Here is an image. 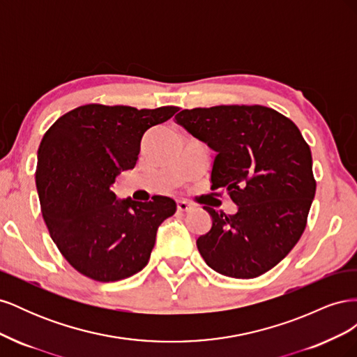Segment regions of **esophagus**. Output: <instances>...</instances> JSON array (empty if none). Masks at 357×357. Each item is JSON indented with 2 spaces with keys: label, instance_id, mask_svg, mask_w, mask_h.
I'll return each mask as SVG.
<instances>
[{
  "label": "esophagus",
  "instance_id": "obj_1",
  "mask_svg": "<svg viewBox=\"0 0 357 357\" xmlns=\"http://www.w3.org/2000/svg\"><path fill=\"white\" fill-rule=\"evenodd\" d=\"M177 210L181 213H188L192 210V204L185 199H180V201H177Z\"/></svg>",
  "mask_w": 357,
  "mask_h": 357
}]
</instances>
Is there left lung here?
I'll return each instance as SVG.
<instances>
[{"mask_svg": "<svg viewBox=\"0 0 357 357\" xmlns=\"http://www.w3.org/2000/svg\"><path fill=\"white\" fill-rule=\"evenodd\" d=\"M176 121L214 150L211 188L238 205L235 214L204 207L213 219L197 240L204 261L234 278L265 274L307 226L316 195L310 146L289 117L265 105L181 110Z\"/></svg>", "mask_w": 357, "mask_h": 357, "instance_id": "1", "label": "left lung"}]
</instances>
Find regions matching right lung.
<instances>
[{
  "instance_id": "obj_1",
  "label": "right lung",
  "mask_w": 357,
  "mask_h": 357,
  "mask_svg": "<svg viewBox=\"0 0 357 357\" xmlns=\"http://www.w3.org/2000/svg\"><path fill=\"white\" fill-rule=\"evenodd\" d=\"M178 107L80 105L53 123L38 149L36 185L53 243L68 264L101 283L119 282L147 265L158 226L176 213V201H117L116 176L135 167L147 129Z\"/></svg>"
}]
</instances>
